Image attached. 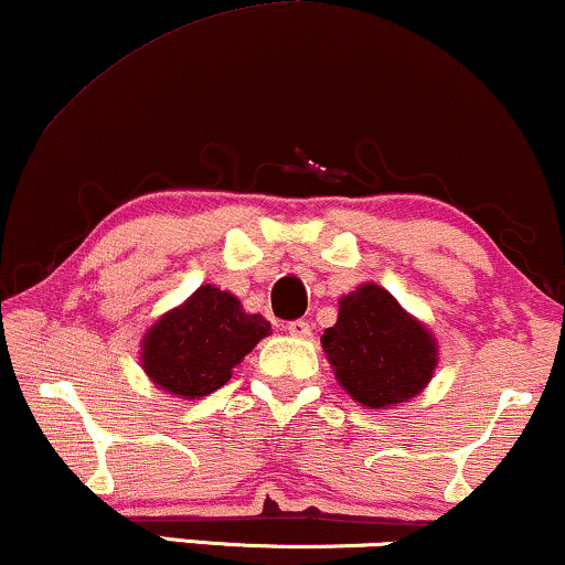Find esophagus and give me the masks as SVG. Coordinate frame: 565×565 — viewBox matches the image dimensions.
<instances>
[{
    "label": "esophagus",
    "instance_id": "esophagus-1",
    "mask_svg": "<svg viewBox=\"0 0 565 565\" xmlns=\"http://www.w3.org/2000/svg\"><path fill=\"white\" fill-rule=\"evenodd\" d=\"M285 330H288L294 338H309V335H311V324L303 322V319H296V322H288V327H285Z\"/></svg>",
    "mask_w": 565,
    "mask_h": 565
}]
</instances>
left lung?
I'll use <instances>...</instances> for the list:
<instances>
[{
    "mask_svg": "<svg viewBox=\"0 0 565 565\" xmlns=\"http://www.w3.org/2000/svg\"><path fill=\"white\" fill-rule=\"evenodd\" d=\"M338 303V322L324 330L322 348L340 387L377 411L416 398L440 359L429 327L377 282H361Z\"/></svg>",
    "mask_w": 565,
    "mask_h": 565,
    "instance_id": "1",
    "label": "left lung"
}]
</instances>
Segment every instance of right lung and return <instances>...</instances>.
<instances>
[{
  "label": "right lung",
  "instance_id": "add662e5",
  "mask_svg": "<svg viewBox=\"0 0 565 565\" xmlns=\"http://www.w3.org/2000/svg\"><path fill=\"white\" fill-rule=\"evenodd\" d=\"M267 335L271 324L262 315H248L238 298L217 285H201L143 332L138 359L159 390L199 401L225 385Z\"/></svg>",
  "mask_w": 565,
  "mask_h": 565
}]
</instances>
